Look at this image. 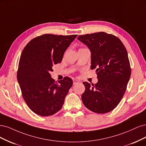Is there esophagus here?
Segmentation results:
<instances>
[{
    "mask_svg": "<svg viewBox=\"0 0 146 146\" xmlns=\"http://www.w3.org/2000/svg\"><path fill=\"white\" fill-rule=\"evenodd\" d=\"M73 85H76V84L79 83V81H77V80H76V79H74L73 81Z\"/></svg>",
    "mask_w": 146,
    "mask_h": 146,
    "instance_id": "obj_1",
    "label": "esophagus"
}]
</instances>
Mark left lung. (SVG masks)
<instances>
[{
  "label": "left lung",
  "instance_id": "left-lung-1",
  "mask_svg": "<svg viewBox=\"0 0 146 146\" xmlns=\"http://www.w3.org/2000/svg\"><path fill=\"white\" fill-rule=\"evenodd\" d=\"M78 39L91 51V69L96 68V84L84 82L82 101L88 109L96 113L113 110L123 98L131 74L127 52L116 36L98 32L80 35Z\"/></svg>",
  "mask_w": 146,
  "mask_h": 146
}]
</instances>
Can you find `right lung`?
Masks as SVG:
<instances>
[{
  "label": "right lung",
  "instance_id": "1",
  "mask_svg": "<svg viewBox=\"0 0 146 146\" xmlns=\"http://www.w3.org/2000/svg\"><path fill=\"white\" fill-rule=\"evenodd\" d=\"M77 36L45 34L35 37L23 48L17 81L23 100L36 114L51 116L62 109L73 81L65 77L58 83L50 72L53 65L62 61L65 50Z\"/></svg>",
  "mask_w": 146,
  "mask_h": 146
}]
</instances>
